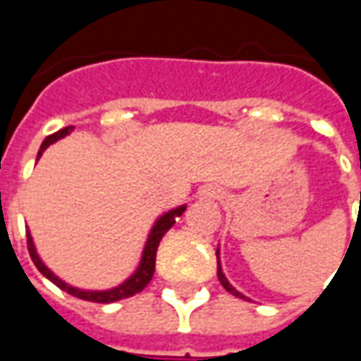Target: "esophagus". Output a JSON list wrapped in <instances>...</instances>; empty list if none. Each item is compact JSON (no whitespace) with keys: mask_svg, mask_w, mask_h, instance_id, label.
<instances>
[{"mask_svg":"<svg viewBox=\"0 0 361 361\" xmlns=\"http://www.w3.org/2000/svg\"><path fill=\"white\" fill-rule=\"evenodd\" d=\"M204 197H209V199H216V197H219V191H216L214 188L207 189V191H204Z\"/></svg>","mask_w":361,"mask_h":361,"instance_id":"esophagus-1","label":"esophagus"}]
</instances>
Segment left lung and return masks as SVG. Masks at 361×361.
Listing matches in <instances>:
<instances>
[{"mask_svg":"<svg viewBox=\"0 0 361 361\" xmlns=\"http://www.w3.org/2000/svg\"><path fill=\"white\" fill-rule=\"evenodd\" d=\"M216 259H219V280H220V284L226 288L230 294H234L235 298H242V300H247V302H250V298H247V295H243L242 292H238V290H235V288L232 286L230 282H228L226 274L222 272V267H220V250H216Z\"/></svg>","mask_w":361,"mask_h":361,"instance_id":"8db88e82","label":"left lung"}]
</instances>
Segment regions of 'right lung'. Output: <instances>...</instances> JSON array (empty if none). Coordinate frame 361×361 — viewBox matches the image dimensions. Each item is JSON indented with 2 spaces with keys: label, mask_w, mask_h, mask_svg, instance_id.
Segmentation results:
<instances>
[{
  "label": "right lung",
  "mask_w": 361,
  "mask_h": 361,
  "mask_svg": "<svg viewBox=\"0 0 361 361\" xmlns=\"http://www.w3.org/2000/svg\"><path fill=\"white\" fill-rule=\"evenodd\" d=\"M73 131V127H63V129H59L58 133L50 135V137H46L44 142L40 145V150H38V154H36V160L42 157V152L50 145H54L59 139H63L66 135H69ZM188 209V204H180V207H176V209H170V211L162 212L157 220H154V224L150 226V232L147 235V242H145V247H142L141 259H139V265L135 269L129 276H127L121 284L114 288H108V290H85V288H77L73 284H69L66 280H61L56 274V272L51 271L50 267L44 263L40 255H38V251H36L35 240H32V235H30V230L27 228V243H28V253H30V257H32V263L36 265V269L42 272L46 279L54 282L56 286L61 288L63 292L67 294L75 295V298H81V300H87V302H96V303H111V302H119V300H126V298H131V295L139 294L142 288L147 286L152 279V274H154V263H157V250H158V243L160 240L164 238V234L170 230V228L176 224V220L180 219L181 214L185 212Z\"/></svg>",
  "instance_id": "obj_1"
}]
</instances>
